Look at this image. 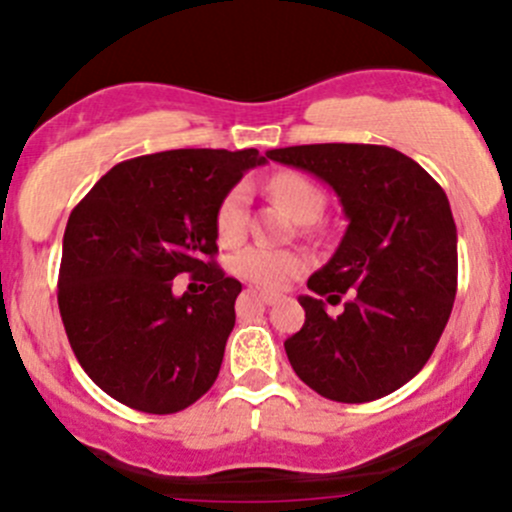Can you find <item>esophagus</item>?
<instances>
[{"label": "esophagus", "instance_id": "esophagus-1", "mask_svg": "<svg viewBox=\"0 0 512 512\" xmlns=\"http://www.w3.org/2000/svg\"><path fill=\"white\" fill-rule=\"evenodd\" d=\"M247 295L257 297L260 302H265V305H275V302H280V295H275V292H262V290H247Z\"/></svg>", "mask_w": 512, "mask_h": 512}]
</instances>
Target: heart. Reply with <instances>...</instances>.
I'll return each mask as SVG.
<instances>
[{"label": "heart", "instance_id": "heart-1", "mask_svg": "<svg viewBox=\"0 0 512 512\" xmlns=\"http://www.w3.org/2000/svg\"><path fill=\"white\" fill-rule=\"evenodd\" d=\"M270 195L290 212L295 220L312 222L320 217L322 207H325V197L317 190L315 182L307 177L297 175V172H280L270 180ZM217 237L225 245L240 240L245 235L247 227V187L237 185L222 197L220 207H217ZM305 260L295 252L287 250H270V247H245L237 252L232 260V270L245 280L255 282L260 287H282L287 280L300 275Z\"/></svg>", "mask_w": 512, "mask_h": 512}]
</instances>
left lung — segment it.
<instances>
[{"mask_svg": "<svg viewBox=\"0 0 512 512\" xmlns=\"http://www.w3.org/2000/svg\"><path fill=\"white\" fill-rule=\"evenodd\" d=\"M335 190L347 230L300 295L305 325L285 340L305 385L337 403H370L413 380L433 355L458 290V230L443 187L382 145H297L267 152ZM347 296L340 316L327 304Z\"/></svg>", "mask_w": 512, "mask_h": 512, "instance_id": "left-lung-1", "label": "left lung"}]
</instances>
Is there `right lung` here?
Instances as JSON below:
<instances>
[{
    "mask_svg": "<svg viewBox=\"0 0 512 512\" xmlns=\"http://www.w3.org/2000/svg\"><path fill=\"white\" fill-rule=\"evenodd\" d=\"M257 150H170L114 165L72 210L59 315L79 365L127 408L170 415L217 380L242 285L215 265L217 207ZM182 271L200 296H175Z\"/></svg>",
    "mask_w": 512,
    "mask_h": 512,
    "instance_id": "right-lung-1",
    "label": "right lung"
}]
</instances>
